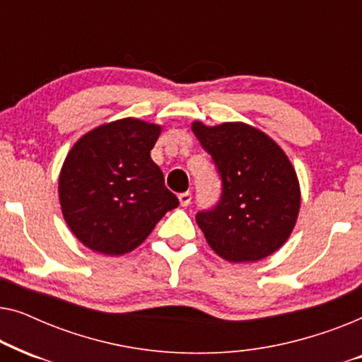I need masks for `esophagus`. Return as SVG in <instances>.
Wrapping results in <instances>:
<instances>
[{
	"instance_id": "34e87169",
	"label": "esophagus",
	"mask_w": 362,
	"mask_h": 362,
	"mask_svg": "<svg viewBox=\"0 0 362 362\" xmlns=\"http://www.w3.org/2000/svg\"><path fill=\"white\" fill-rule=\"evenodd\" d=\"M177 197H180V204H181L182 207L189 206V202H191V192H189V191L182 192V194H180Z\"/></svg>"
}]
</instances>
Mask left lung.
Wrapping results in <instances>:
<instances>
[{
  "label": "left lung",
  "instance_id": "8db88e82",
  "mask_svg": "<svg viewBox=\"0 0 362 362\" xmlns=\"http://www.w3.org/2000/svg\"><path fill=\"white\" fill-rule=\"evenodd\" d=\"M191 128L224 187L216 209L196 216L207 244L234 264L272 255L288 240L301 206L290 158L274 138L244 122L211 127L196 120Z\"/></svg>",
  "mask_w": 362,
  "mask_h": 362
}]
</instances>
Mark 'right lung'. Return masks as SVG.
<instances>
[{"mask_svg":"<svg viewBox=\"0 0 362 362\" xmlns=\"http://www.w3.org/2000/svg\"><path fill=\"white\" fill-rule=\"evenodd\" d=\"M160 135L158 123L127 117L92 128L69 150L59 202L67 227L87 249L125 255L180 204L150 156Z\"/></svg>","mask_w":362,"mask_h":362,"instance_id":"1","label":"right lung"}]
</instances>
